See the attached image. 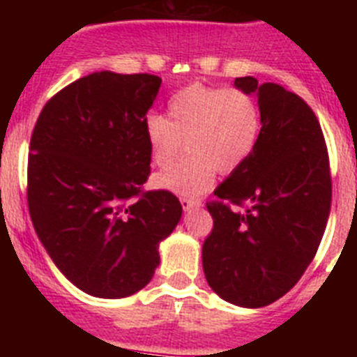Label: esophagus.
<instances>
[{
  "mask_svg": "<svg viewBox=\"0 0 357 357\" xmlns=\"http://www.w3.org/2000/svg\"><path fill=\"white\" fill-rule=\"evenodd\" d=\"M181 207L185 211H190L195 207H202V200L200 198H181Z\"/></svg>",
  "mask_w": 357,
  "mask_h": 357,
  "instance_id": "obj_1",
  "label": "esophagus"
}]
</instances>
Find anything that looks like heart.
Wrapping results in <instances>:
<instances>
[{
    "label": "heart",
    "instance_id": "obj_1",
    "mask_svg": "<svg viewBox=\"0 0 357 357\" xmlns=\"http://www.w3.org/2000/svg\"><path fill=\"white\" fill-rule=\"evenodd\" d=\"M261 135V111L254 96L241 89L183 86L168 102V119L150 114L144 137L151 162L170 167L183 150L189 153L155 178L157 187L174 195L200 196L211 189L217 172L237 170L254 153Z\"/></svg>",
    "mask_w": 357,
    "mask_h": 357
}]
</instances>
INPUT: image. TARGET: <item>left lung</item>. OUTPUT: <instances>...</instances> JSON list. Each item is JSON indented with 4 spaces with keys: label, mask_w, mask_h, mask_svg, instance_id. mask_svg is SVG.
<instances>
[{
    "label": "left lung",
    "mask_w": 357,
    "mask_h": 357,
    "mask_svg": "<svg viewBox=\"0 0 357 357\" xmlns=\"http://www.w3.org/2000/svg\"><path fill=\"white\" fill-rule=\"evenodd\" d=\"M235 86L257 94L263 126L248 161L207 202L213 229L202 261L220 298L263 307L294 287L319 250L332 206L330 157L321 123L298 94L250 75Z\"/></svg>",
    "instance_id": "left-lung-1"
}]
</instances>
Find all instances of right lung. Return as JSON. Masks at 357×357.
Listing matches in <instances>:
<instances>
[{
	"instance_id": "right-lung-1",
	"label": "right lung",
	"mask_w": 357,
	"mask_h": 357,
	"mask_svg": "<svg viewBox=\"0 0 357 357\" xmlns=\"http://www.w3.org/2000/svg\"><path fill=\"white\" fill-rule=\"evenodd\" d=\"M161 77L96 72L44 105L27 161V206L57 268L83 293L123 298L150 283L181 218L150 176L146 113Z\"/></svg>"
}]
</instances>
